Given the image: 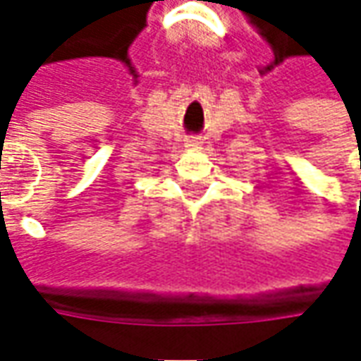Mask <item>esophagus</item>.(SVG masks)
Instances as JSON below:
<instances>
[{
	"instance_id": "1",
	"label": "esophagus",
	"mask_w": 361,
	"mask_h": 361,
	"mask_svg": "<svg viewBox=\"0 0 361 361\" xmlns=\"http://www.w3.org/2000/svg\"><path fill=\"white\" fill-rule=\"evenodd\" d=\"M188 150H199L201 148V142L199 140H195V138H187V142H185Z\"/></svg>"
}]
</instances>
